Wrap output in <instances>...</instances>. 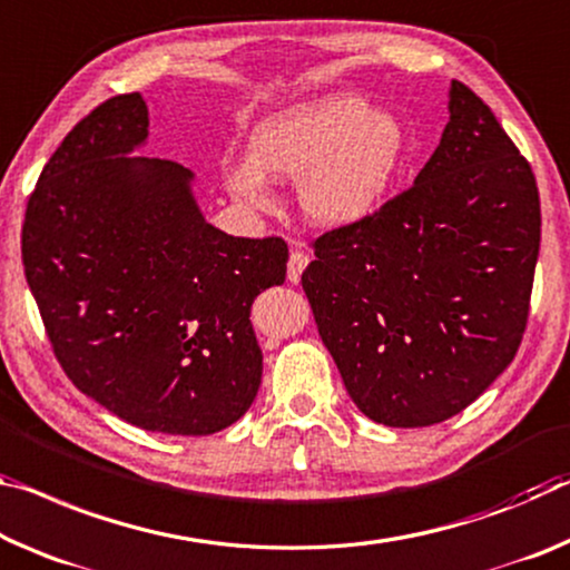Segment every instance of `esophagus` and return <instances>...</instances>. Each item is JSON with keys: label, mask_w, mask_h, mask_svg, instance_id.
I'll list each match as a JSON object with an SVG mask.
<instances>
[{"label": "esophagus", "mask_w": 570, "mask_h": 570, "mask_svg": "<svg viewBox=\"0 0 570 570\" xmlns=\"http://www.w3.org/2000/svg\"><path fill=\"white\" fill-rule=\"evenodd\" d=\"M309 264V253L304 250H292V256H288V266H286V274H288V282L296 284L302 278V271Z\"/></svg>", "instance_id": "1"}]
</instances>
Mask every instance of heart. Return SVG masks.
I'll use <instances>...</instances> for the list:
<instances>
[{"mask_svg": "<svg viewBox=\"0 0 570 570\" xmlns=\"http://www.w3.org/2000/svg\"><path fill=\"white\" fill-rule=\"evenodd\" d=\"M405 151L395 116L370 111L357 96H330L286 108L250 134V165L225 171V187L250 207H268V177L302 179L312 220L340 228L363 220L393 185Z\"/></svg>", "mask_w": 570, "mask_h": 570, "instance_id": "1", "label": "heart"}]
</instances>
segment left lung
<instances>
[{
	"mask_svg": "<svg viewBox=\"0 0 570 570\" xmlns=\"http://www.w3.org/2000/svg\"><path fill=\"white\" fill-rule=\"evenodd\" d=\"M449 114L415 183L314 238L302 274L350 399L393 429L462 413L512 363L528 327L535 175L462 80Z\"/></svg>",
	"mask_w": 570,
	"mask_h": 570,
	"instance_id": "obj_1",
	"label": "left lung"
}]
</instances>
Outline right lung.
Listing matches in <instances>:
<instances>
[{
	"mask_svg": "<svg viewBox=\"0 0 570 570\" xmlns=\"http://www.w3.org/2000/svg\"><path fill=\"white\" fill-rule=\"evenodd\" d=\"M147 124L121 94L68 131L27 200L24 276L78 391L144 431L207 436L256 399L250 304L284 284L288 248L205 223L177 161L124 157Z\"/></svg>",
	"mask_w": 570,
	"mask_h": 570,
	"instance_id": "add662e5",
	"label": "right lung"
}]
</instances>
